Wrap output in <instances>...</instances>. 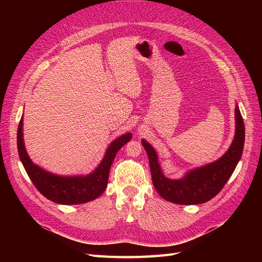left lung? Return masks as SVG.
<instances>
[{"label": "left lung", "mask_w": 262, "mask_h": 262, "mask_svg": "<svg viewBox=\"0 0 262 262\" xmlns=\"http://www.w3.org/2000/svg\"><path fill=\"white\" fill-rule=\"evenodd\" d=\"M245 143V125L239 107L235 106V136L231 146L215 162L188 170L179 179L165 176L158 155L147 141L142 139L149 162L156 191L163 199L176 204H201L215 196L231 178L238 164Z\"/></svg>", "instance_id": "1"}]
</instances>
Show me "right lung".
<instances>
[{
    "instance_id": "add662e5",
    "label": "right lung",
    "mask_w": 262,
    "mask_h": 262,
    "mask_svg": "<svg viewBox=\"0 0 262 262\" xmlns=\"http://www.w3.org/2000/svg\"><path fill=\"white\" fill-rule=\"evenodd\" d=\"M23 121L24 115L17 130V148L20 162L38 191L48 200L58 204L73 205L97 199L106 190L109 170L117 152L132 139L130 132L115 139L108 145L97 167L87 175L62 176L43 169L30 160L24 142Z\"/></svg>"
}]
</instances>
